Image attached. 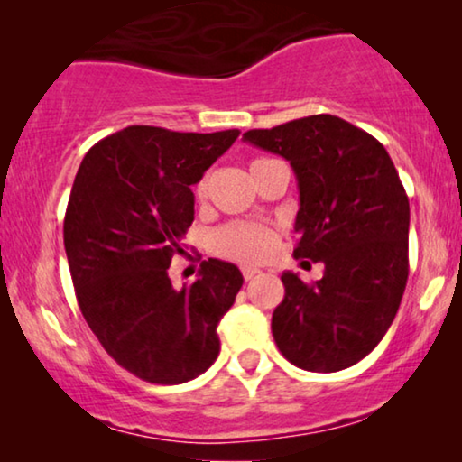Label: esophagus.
<instances>
[{
  "mask_svg": "<svg viewBox=\"0 0 462 462\" xmlns=\"http://www.w3.org/2000/svg\"><path fill=\"white\" fill-rule=\"evenodd\" d=\"M242 273H244V280H252V277L261 273V269H256V267H244Z\"/></svg>",
  "mask_w": 462,
  "mask_h": 462,
  "instance_id": "1",
  "label": "esophagus"
}]
</instances>
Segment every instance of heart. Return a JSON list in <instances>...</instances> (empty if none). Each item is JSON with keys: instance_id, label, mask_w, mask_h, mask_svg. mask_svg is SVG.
Masks as SVG:
<instances>
[{"instance_id": "heart-1", "label": "heart", "mask_w": 462, "mask_h": 462, "mask_svg": "<svg viewBox=\"0 0 462 462\" xmlns=\"http://www.w3.org/2000/svg\"><path fill=\"white\" fill-rule=\"evenodd\" d=\"M267 162L271 160H254L250 163V172ZM206 189H208V179H201L198 182V187H195V195H198V198H204ZM212 244H214V250L226 258H233V261H239V263H256L273 250L275 237L273 233H271V229H267L264 225L229 223L225 225L223 229L214 233Z\"/></svg>"}]
</instances>
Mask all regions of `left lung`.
<instances>
[{"label":"left lung","instance_id":"1","mask_svg":"<svg viewBox=\"0 0 462 462\" xmlns=\"http://www.w3.org/2000/svg\"><path fill=\"white\" fill-rule=\"evenodd\" d=\"M244 141L290 162L300 198L294 256L326 267L311 286L282 275L277 349L309 372L349 368L381 343L406 290L410 204L400 174L374 136L337 116L248 130Z\"/></svg>","mask_w":462,"mask_h":462}]
</instances>
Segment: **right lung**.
<instances>
[{
	"label": "right lung",
	"instance_id": "obj_1",
	"mask_svg": "<svg viewBox=\"0 0 462 462\" xmlns=\"http://www.w3.org/2000/svg\"><path fill=\"white\" fill-rule=\"evenodd\" d=\"M237 136L128 125L94 144L75 176L65 252L79 309L105 351L147 383H187L218 357L242 271L208 258L176 290L168 269L193 223L191 185Z\"/></svg>",
	"mask_w": 462,
	"mask_h": 462
}]
</instances>
